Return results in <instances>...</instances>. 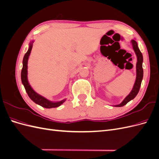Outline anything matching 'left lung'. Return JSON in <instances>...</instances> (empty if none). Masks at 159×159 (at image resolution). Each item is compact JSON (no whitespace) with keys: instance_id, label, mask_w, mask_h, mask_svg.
<instances>
[{"instance_id":"left-lung-1","label":"left lung","mask_w":159,"mask_h":159,"mask_svg":"<svg viewBox=\"0 0 159 159\" xmlns=\"http://www.w3.org/2000/svg\"><path fill=\"white\" fill-rule=\"evenodd\" d=\"M131 44L133 48V50L135 52V54L137 57V78L135 80V83L134 84L133 88L132 91H131L127 97L125 98V99L123 102L120 103L119 105H115V107H123L125 105H126L130 101L133 99L134 98L136 97V95L139 93V89H140L141 81L143 80V57L142 53L141 52L140 50H139V47L137 46V43L135 40H131Z\"/></svg>"}]
</instances>
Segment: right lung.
I'll use <instances>...</instances> for the list:
<instances>
[{
  "label": "right lung",
  "mask_w": 159,
  "mask_h": 159,
  "mask_svg": "<svg viewBox=\"0 0 159 159\" xmlns=\"http://www.w3.org/2000/svg\"><path fill=\"white\" fill-rule=\"evenodd\" d=\"M32 42L30 44L29 48H28V50L25 54V56H24L23 58V66H22V69L21 71V80H22V83L25 86V88L26 89V91L27 94L29 96V98L33 101L34 102L36 103V104L40 105V106L48 108V109H50L53 107H59L60 105H61L62 103H63L66 99L61 100L60 102H52L48 100L45 98L42 97V95L38 94L36 92H35L33 90V89L31 88V86L30 85L28 81V78H27V73H28V57H29L30 54L31 52L32 48Z\"/></svg>",
  "instance_id": "obj_1"
}]
</instances>
